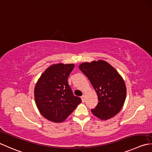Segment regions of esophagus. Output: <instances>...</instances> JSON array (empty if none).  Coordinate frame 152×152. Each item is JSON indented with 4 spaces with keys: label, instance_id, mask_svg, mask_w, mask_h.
<instances>
[{
    "label": "esophagus",
    "instance_id": "esophagus-1",
    "mask_svg": "<svg viewBox=\"0 0 152 152\" xmlns=\"http://www.w3.org/2000/svg\"><path fill=\"white\" fill-rule=\"evenodd\" d=\"M81 99H82V102H85V101H86V96H85V95H83V96L81 97Z\"/></svg>",
    "mask_w": 152,
    "mask_h": 152
}]
</instances>
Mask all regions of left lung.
Here are the masks:
<instances>
[{
	"label": "left lung",
	"instance_id": "8db88e82",
	"mask_svg": "<svg viewBox=\"0 0 152 152\" xmlns=\"http://www.w3.org/2000/svg\"><path fill=\"white\" fill-rule=\"evenodd\" d=\"M80 70L88 77L96 90L98 103L91 113L102 120L113 117L123 108L126 88L118 72L103 60L83 62Z\"/></svg>",
	"mask_w": 152,
	"mask_h": 152
}]
</instances>
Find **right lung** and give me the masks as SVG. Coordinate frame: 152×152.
I'll list each match as a JSON object with an SVG mask.
<instances>
[{"label": "right lung", "instance_id": "right-lung-1", "mask_svg": "<svg viewBox=\"0 0 152 152\" xmlns=\"http://www.w3.org/2000/svg\"><path fill=\"white\" fill-rule=\"evenodd\" d=\"M74 67V64H53L45 70L36 83L35 103L47 120L61 123L82 102L79 97L74 96L68 83Z\"/></svg>", "mask_w": 152, "mask_h": 152}]
</instances>
